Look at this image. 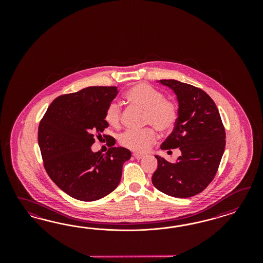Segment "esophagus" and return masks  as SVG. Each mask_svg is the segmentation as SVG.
Segmentation results:
<instances>
[{
    "label": "esophagus",
    "instance_id": "esophagus-1",
    "mask_svg": "<svg viewBox=\"0 0 263 263\" xmlns=\"http://www.w3.org/2000/svg\"><path fill=\"white\" fill-rule=\"evenodd\" d=\"M133 156H134L137 160L143 159V157H144V155H141V154H138V153H134Z\"/></svg>",
    "mask_w": 263,
    "mask_h": 263
}]
</instances>
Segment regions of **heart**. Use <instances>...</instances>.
<instances>
[{"label":"heart","instance_id":"1","mask_svg":"<svg viewBox=\"0 0 263 263\" xmlns=\"http://www.w3.org/2000/svg\"><path fill=\"white\" fill-rule=\"evenodd\" d=\"M129 103L145 111L144 124H151L160 133H167L175 127L178 118V108L175 102L166 99L164 93L145 84H139L125 92ZM104 119L114 128H118L121 121V109L117 102L107 107ZM157 136L152 128L141 131L127 130L120 136V143L132 152H147L156 142Z\"/></svg>","mask_w":263,"mask_h":263}]
</instances>
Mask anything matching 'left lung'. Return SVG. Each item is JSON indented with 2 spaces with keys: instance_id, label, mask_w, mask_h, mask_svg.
I'll return each mask as SVG.
<instances>
[{
  "instance_id": "1",
  "label": "left lung",
  "mask_w": 263,
  "mask_h": 263,
  "mask_svg": "<svg viewBox=\"0 0 263 263\" xmlns=\"http://www.w3.org/2000/svg\"><path fill=\"white\" fill-rule=\"evenodd\" d=\"M158 83L171 88L178 102L175 129L161 149L179 148L181 156L170 163L155 155L158 167L152 184L168 196L190 198L203 191L215 176L226 146L224 127L218 108L205 91L176 80Z\"/></svg>"
}]
</instances>
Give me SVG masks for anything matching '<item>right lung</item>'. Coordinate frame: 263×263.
Returning a JSON list of instances; mask_svg holds the SVG:
<instances>
[{
	"mask_svg": "<svg viewBox=\"0 0 263 263\" xmlns=\"http://www.w3.org/2000/svg\"><path fill=\"white\" fill-rule=\"evenodd\" d=\"M117 87H88L59 96L48 107L39 126V145L50 178L74 199L93 201L120 184L122 166L131 152L116 147L115 139L105 154L91 145L109 124L107 107L118 96ZM114 143H112V141Z\"/></svg>",
	"mask_w": 263,
	"mask_h": 263,
	"instance_id": "add662e5",
	"label": "right lung"
}]
</instances>
